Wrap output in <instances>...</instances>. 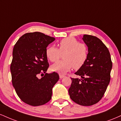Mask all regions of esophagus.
<instances>
[{
    "label": "esophagus",
    "mask_w": 121,
    "mask_h": 121,
    "mask_svg": "<svg viewBox=\"0 0 121 121\" xmlns=\"http://www.w3.org/2000/svg\"><path fill=\"white\" fill-rule=\"evenodd\" d=\"M59 77H60V78H64V77H65V76L64 74H59Z\"/></svg>",
    "instance_id": "obj_1"
}]
</instances>
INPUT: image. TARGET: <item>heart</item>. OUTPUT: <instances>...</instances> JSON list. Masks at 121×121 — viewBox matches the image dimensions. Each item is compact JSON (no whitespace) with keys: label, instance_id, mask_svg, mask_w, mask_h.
I'll return each instance as SVG.
<instances>
[{"label":"heart","instance_id":"heart-1","mask_svg":"<svg viewBox=\"0 0 121 121\" xmlns=\"http://www.w3.org/2000/svg\"><path fill=\"white\" fill-rule=\"evenodd\" d=\"M58 46L59 49L51 46L46 50V56L51 62L57 61L62 54L64 59L51 66L52 71L64 74L73 67L79 69L84 66L88 57V49L85 44L79 43L74 37H69L61 40Z\"/></svg>","mask_w":121,"mask_h":121}]
</instances>
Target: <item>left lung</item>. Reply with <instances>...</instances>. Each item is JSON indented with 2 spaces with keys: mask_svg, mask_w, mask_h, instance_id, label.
Segmentation results:
<instances>
[{
  "mask_svg": "<svg viewBox=\"0 0 121 121\" xmlns=\"http://www.w3.org/2000/svg\"><path fill=\"white\" fill-rule=\"evenodd\" d=\"M88 47V57L82 67L74 74L81 78H71L68 91L72 100L82 106H91L104 96L110 81L112 61L106 45L98 37L84 35Z\"/></svg>",
  "mask_w": 121,
  "mask_h": 121,
  "instance_id": "1",
  "label": "left lung"
}]
</instances>
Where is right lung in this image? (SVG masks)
Here are the masks:
<instances>
[{
  "label": "right lung",
  "instance_id": "obj_1",
  "mask_svg": "<svg viewBox=\"0 0 121 121\" xmlns=\"http://www.w3.org/2000/svg\"><path fill=\"white\" fill-rule=\"evenodd\" d=\"M55 40V37L39 32L27 33L19 38L13 47L10 66L12 82L24 103L36 106L51 100L52 88L59 76L55 72L46 73L49 68L46 50ZM39 74L44 77L39 79Z\"/></svg>",
  "mask_w": 121,
  "mask_h": 121
}]
</instances>
